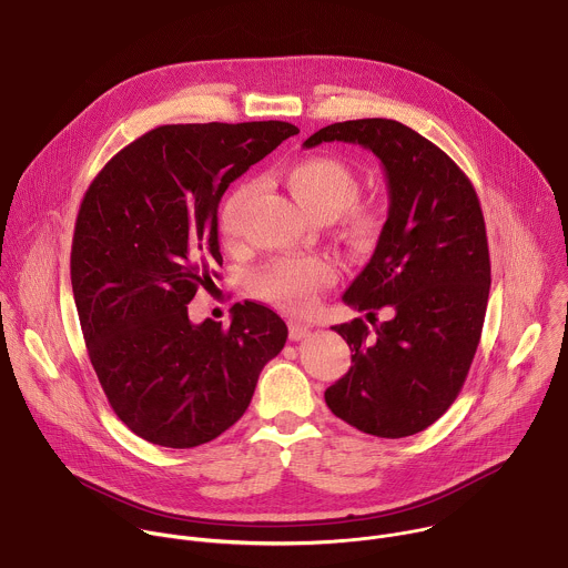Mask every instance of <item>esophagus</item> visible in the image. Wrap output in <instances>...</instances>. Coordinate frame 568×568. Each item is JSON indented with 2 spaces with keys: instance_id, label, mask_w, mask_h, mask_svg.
Masks as SVG:
<instances>
[{
  "instance_id": "1",
  "label": "esophagus",
  "mask_w": 568,
  "mask_h": 568,
  "mask_svg": "<svg viewBox=\"0 0 568 568\" xmlns=\"http://www.w3.org/2000/svg\"><path fill=\"white\" fill-rule=\"evenodd\" d=\"M305 337H310V326H305V323H298V321H290V339L301 342Z\"/></svg>"
}]
</instances>
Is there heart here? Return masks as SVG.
<instances>
[{"mask_svg": "<svg viewBox=\"0 0 568 568\" xmlns=\"http://www.w3.org/2000/svg\"><path fill=\"white\" fill-rule=\"evenodd\" d=\"M283 180L296 202L318 220L344 217L346 235L366 245L375 240L384 226L386 211L377 202L355 204L359 197V178L344 159L331 154L303 156L283 171ZM256 193V184L245 182L235 186L222 211L220 233L233 242L242 233L247 206ZM337 265L326 256H292L278 258L254 276L256 294L287 312H305L314 305L321 290L337 281Z\"/></svg>", "mask_w": 568, "mask_h": 568, "instance_id": "1", "label": "heart"}]
</instances>
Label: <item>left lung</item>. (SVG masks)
<instances>
[{"label":"left lung","instance_id":"8db88e82","mask_svg":"<svg viewBox=\"0 0 568 568\" xmlns=\"http://www.w3.org/2000/svg\"><path fill=\"white\" fill-rule=\"evenodd\" d=\"M359 143L379 156L388 217L375 254L344 294L362 318L333 326L353 366L326 388L331 412L379 438L414 436L458 397L490 296V252L480 202L456 161L390 119H357L314 132L303 145ZM388 306L379 327L374 314Z\"/></svg>","mask_w":568,"mask_h":568}]
</instances>
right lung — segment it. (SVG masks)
<instances>
[{"label":"right lung","mask_w":568,"mask_h":568,"mask_svg":"<svg viewBox=\"0 0 568 568\" xmlns=\"http://www.w3.org/2000/svg\"><path fill=\"white\" fill-rule=\"evenodd\" d=\"M296 132L285 121L159 125L116 152L80 202L71 287L88 355L114 414L152 445L217 438L285 346V321L261 303H235L226 328L195 326L186 305L222 265L220 197Z\"/></svg>","instance_id":"add662e5"}]
</instances>
